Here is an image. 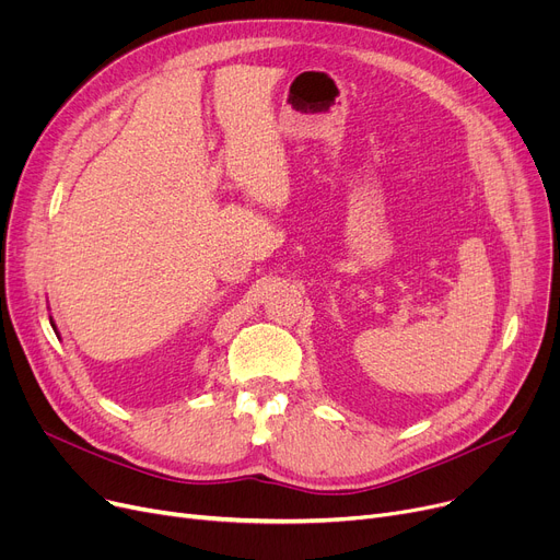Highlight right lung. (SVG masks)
<instances>
[{
    "label": "right lung",
    "instance_id": "right-lung-1",
    "mask_svg": "<svg viewBox=\"0 0 560 560\" xmlns=\"http://www.w3.org/2000/svg\"><path fill=\"white\" fill-rule=\"evenodd\" d=\"M49 322H51V327H54V331H56V325H54V319L49 317ZM56 336H58V331H56Z\"/></svg>",
    "mask_w": 560,
    "mask_h": 560
}]
</instances>
